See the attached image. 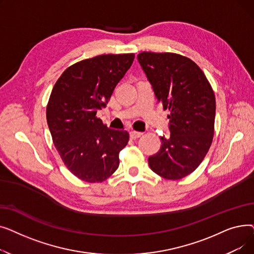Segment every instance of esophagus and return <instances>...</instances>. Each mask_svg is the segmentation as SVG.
Wrapping results in <instances>:
<instances>
[{"instance_id":"obj_1","label":"esophagus","mask_w":254,"mask_h":254,"mask_svg":"<svg viewBox=\"0 0 254 254\" xmlns=\"http://www.w3.org/2000/svg\"><path fill=\"white\" fill-rule=\"evenodd\" d=\"M142 135H143V134H142L141 131L131 130V131L129 132V136H130V138H131V139H138V138H140Z\"/></svg>"}]
</instances>
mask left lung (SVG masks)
<instances>
[{
	"label": "left lung",
	"mask_w": 254,
	"mask_h": 254,
	"mask_svg": "<svg viewBox=\"0 0 254 254\" xmlns=\"http://www.w3.org/2000/svg\"><path fill=\"white\" fill-rule=\"evenodd\" d=\"M157 101L169 111L170 137L148 157L150 169L169 180L190 175L203 162L214 136L215 96L208 79L190 59L177 53L137 56Z\"/></svg>",
	"instance_id": "obj_1"
}]
</instances>
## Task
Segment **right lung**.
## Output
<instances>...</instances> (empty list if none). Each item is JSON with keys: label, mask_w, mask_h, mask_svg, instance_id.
I'll list each match as a JSON object with an SVG mask.
<instances>
[{"label": "right lung", "mask_w": 254, "mask_h": 254, "mask_svg": "<svg viewBox=\"0 0 254 254\" xmlns=\"http://www.w3.org/2000/svg\"><path fill=\"white\" fill-rule=\"evenodd\" d=\"M134 59V53H125L83 60L70 65L52 88L46 118L53 144L65 167L83 181L102 182L119 166L128 132L107 127L96 115Z\"/></svg>", "instance_id": "1"}]
</instances>
